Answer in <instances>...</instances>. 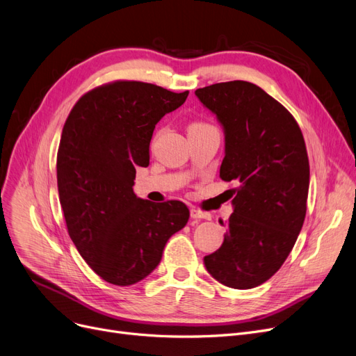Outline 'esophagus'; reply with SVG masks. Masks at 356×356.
Instances as JSON below:
<instances>
[{
  "mask_svg": "<svg viewBox=\"0 0 356 356\" xmlns=\"http://www.w3.org/2000/svg\"><path fill=\"white\" fill-rule=\"evenodd\" d=\"M190 215H191L193 219H210L211 218L209 213L202 211V210H198V209H191L190 210Z\"/></svg>",
  "mask_w": 356,
  "mask_h": 356,
  "instance_id": "1",
  "label": "esophagus"
}]
</instances>
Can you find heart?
I'll return each instance as SVG.
<instances>
[{"label":"heart","mask_w":356,"mask_h":356,"mask_svg":"<svg viewBox=\"0 0 356 356\" xmlns=\"http://www.w3.org/2000/svg\"><path fill=\"white\" fill-rule=\"evenodd\" d=\"M204 125H207V124H203V122H193V124L190 125V130L198 129V127H204Z\"/></svg>","instance_id":"b5f03b06"}]
</instances>
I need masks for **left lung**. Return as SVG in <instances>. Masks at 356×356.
<instances>
[{
    "label": "left lung",
    "instance_id": "8db88e82",
    "mask_svg": "<svg viewBox=\"0 0 356 356\" xmlns=\"http://www.w3.org/2000/svg\"><path fill=\"white\" fill-rule=\"evenodd\" d=\"M195 95L223 125L220 178L239 184L223 244L206 255L204 266L222 285L251 289L285 263L304 225L309 187L304 136L292 113L250 81L216 83Z\"/></svg>",
    "mask_w": 356,
    "mask_h": 356
}]
</instances>
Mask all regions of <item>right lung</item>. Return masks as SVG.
I'll return each mask as SVG.
<instances>
[{"mask_svg":"<svg viewBox=\"0 0 356 356\" xmlns=\"http://www.w3.org/2000/svg\"><path fill=\"white\" fill-rule=\"evenodd\" d=\"M187 96L111 81L84 93L64 124L56 182L67 231L84 261L112 285L149 276L168 239L188 222L182 202L152 203L133 191L136 168L149 166L154 125Z\"/></svg>","mask_w":356,"mask_h":356,"instance_id":"right-lung-1","label":"right lung"}]
</instances>
